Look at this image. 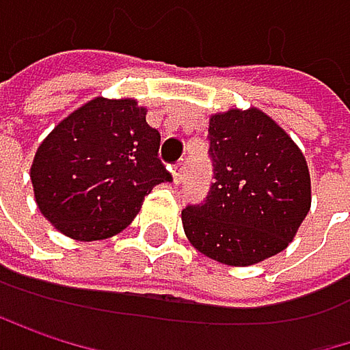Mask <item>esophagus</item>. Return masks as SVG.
Segmentation results:
<instances>
[{"mask_svg": "<svg viewBox=\"0 0 350 350\" xmlns=\"http://www.w3.org/2000/svg\"><path fill=\"white\" fill-rule=\"evenodd\" d=\"M183 176H185V163L178 161L176 165L172 167V178H174V185H180L183 183Z\"/></svg>", "mask_w": 350, "mask_h": 350, "instance_id": "1", "label": "esophagus"}]
</instances>
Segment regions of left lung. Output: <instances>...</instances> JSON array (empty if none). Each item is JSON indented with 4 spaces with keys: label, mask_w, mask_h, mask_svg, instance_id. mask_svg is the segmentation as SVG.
I'll return each instance as SVG.
<instances>
[{
    "label": "left lung",
    "mask_w": 350,
    "mask_h": 350,
    "mask_svg": "<svg viewBox=\"0 0 350 350\" xmlns=\"http://www.w3.org/2000/svg\"><path fill=\"white\" fill-rule=\"evenodd\" d=\"M211 191L183 209L189 243L224 265H255L284 251L311 207L303 151L257 107L209 118Z\"/></svg>",
    "instance_id": "1"
}]
</instances>
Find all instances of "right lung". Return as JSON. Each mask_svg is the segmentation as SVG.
I'll return each instance as SVG.
<instances>
[{
	"mask_svg": "<svg viewBox=\"0 0 350 350\" xmlns=\"http://www.w3.org/2000/svg\"><path fill=\"white\" fill-rule=\"evenodd\" d=\"M159 133L137 99L95 97L39 145L31 183L45 219L74 241L122 232L155 185L172 180L157 159Z\"/></svg>",
	"mask_w": 350,
	"mask_h": 350,
	"instance_id": "right-lung-1",
	"label": "right lung"
}]
</instances>
